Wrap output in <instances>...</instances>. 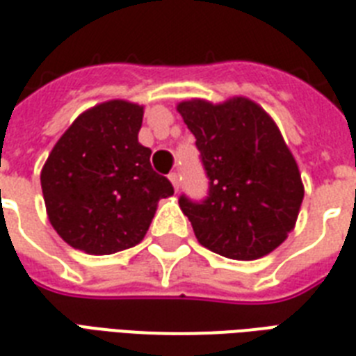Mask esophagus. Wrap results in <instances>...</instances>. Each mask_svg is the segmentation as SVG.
I'll use <instances>...</instances> for the list:
<instances>
[{
  "instance_id": "obj_1",
  "label": "esophagus",
  "mask_w": 356,
  "mask_h": 356,
  "mask_svg": "<svg viewBox=\"0 0 356 356\" xmlns=\"http://www.w3.org/2000/svg\"><path fill=\"white\" fill-rule=\"evenodd\" d=\"M168 179H170V183L173 184V190H175V192H177L179 190V186H181V183H179V173H170V175H168Z\"/></svg>"
}]
</instances>
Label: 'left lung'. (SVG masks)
Here are the masks:
<instances>
[{
    "mask_svg": "<svg viewBox=\"0 0 356 356\" xmlns=\"http://www.w3.org/2000/svg\"><path fill=\"white\" fill-rule=\"evenodd\" d=\"M177 111L211 181L205 201L179 200L197 242L234 260L271 253L296 227L305 195L298 162L277 123L243 96L223 103L195 97Z\"/></svg>",
    "mask_w": 356,
    "mask_h": 356,
    "instance_id": "8db88e82",
    "label": "left lung"
}]
</instances>
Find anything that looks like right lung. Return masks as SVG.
<instances>
[{"label":"right lung","mask_w":356,"mask_h":356,"mask_svg":"<svg viewBox=\"0 0 356 356\" xmlns=\"http://www.w3.org/2000/svg\"><path fill=\"white\" fill-rule=\"evenodd\" d=\"M144 107L111 99L74 120L53 145L40 184L49 223L74 249L111 254L144 240L173 186L138 142Z\"/></svg>","instance_id":"1"}]
</instances>
